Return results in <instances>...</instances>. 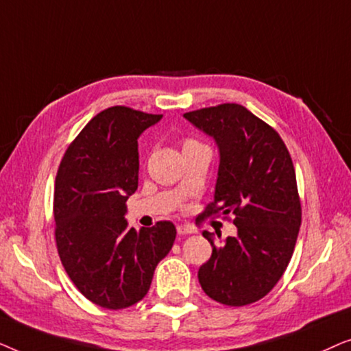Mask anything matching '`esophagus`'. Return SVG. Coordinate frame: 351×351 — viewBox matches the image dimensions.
I'll return each mask as SVG.
<instances>
[{
    "label": "esophagus",
    "instance_id": "34e87169",
    "mask_svg": "<svg viewBox=\"0 0 351 351\" xmlns=\"http://www.w3.org/2000/svg\"><path fill=\"white\" fill-rule=\"evenodd\" d=\"M196 232H198V230H196L193 225H177V233L179 234H191Z\"/></svg>",
    "mask_w": 351,
    "mask_h": 351
}]
</instances>
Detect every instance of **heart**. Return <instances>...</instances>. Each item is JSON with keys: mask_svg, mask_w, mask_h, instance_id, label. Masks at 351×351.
<instances>
[{"mask_svg": "<svg viewBox=\"0 0 351 351\" xmlns=\"http://www.w3.org/2000/svg\"><path fill=\"white\" fill-rule=\"evenodd\" d=\"M195 141H185V143H184V145H186V143H193Z\"/></svg>", "mask_w": 351, "mask_h": 351, "instance_id": "obj_1", "label": "heart"}]
</instances>
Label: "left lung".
I'll return each instance as SVG.
<instances>
[{
    "label": "left lung",
    "mask_w": 351,
    "mask_h": 351,
    "mask_svg": "<svg viewBox=\"0 0 351 351\" xmlns=\"http://www.w3.org/2000/svg\"><path fill=\"white\" fill-rule=\"evenodd\" d=\"M184 117L214 137L220 153L214 201L198 219L232 214L238 228L237 237L219 244L203 232L213 256L199 267V285L219 304H254L280 281L299 234L302 208L291 155L280 134L239 104Z\"/></svg>",
    "instance_id": "obj_1"
}]
</instances>
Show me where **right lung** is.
I'll use <instances>...</instances> for the list:
<instances>
[{"instance_id":"obj_1","label":"right lung","mask_w":351,"mask_h":351,"mask_svg":"<svg viewBox=\"0 0 351 351\" xmlns=\"http://www.w3.org/2000/svg\"><path fill=\"white\" fill-rule=\"evenodd\" d=\"M161 118L121 105L104 110L70 143L57 171V251L76 289L102 308L142 300L174 244L169 220L136 230L124 219L138 185L137 138Z\"/></svg>"}]
</instances>
